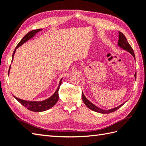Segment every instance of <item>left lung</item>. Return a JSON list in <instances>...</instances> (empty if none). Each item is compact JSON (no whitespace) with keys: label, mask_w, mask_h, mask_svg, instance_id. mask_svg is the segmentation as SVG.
Returning <instances> with one entry per match:
<instances>
[{"label":"left lung","mask_w":146,"mask_h":146,"mask_svg":"<svg viewBox=\"0 0 146 146\" xmlns=\"http://www.w3.org/2000/svg\"><path fill=\"white\" fill-rule=\"evenodd\" d=\"M119 41H118V46L120 47L121 48H122L124 50L128 51L129 52H130L132 56L134 58L135 60V54H134V52L133 51V49L132 48V47L131 46V45L129 44V43L128 42L125 36L123 35V34L121 32H119ZM135 78H136V73H135L134 75ZM82 100L84 102V104H85V105L88 108H89L90 109H91L92 110H94L96 112H98V113H110L111 112H113L115 110H117V109H119V108H120L122 105L124 104L125 102H124L123 104H122L121 105H120L119 106H118L117 107H115L113 108H111V109H109V110H103L101 109V108L97 107V106H95L94 104H93L91 102H90L87 98L85 97V96L83 94V93L82 92Z\"/></svg>","instance_id":"left-lung-1"}]
</instances>
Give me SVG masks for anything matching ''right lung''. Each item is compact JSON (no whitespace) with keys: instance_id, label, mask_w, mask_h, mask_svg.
<instances>
[{"instance_id":"1","label":"right lung","mask_w":146,"mask_h":146,"mask_svg":"<svg viewBox=\"0 0 146 146\" xmlns=\"http://www.w3.org/2000/svg\"><path fill=\"white\" fill-rule=\"evenodd\" d=\"M41 30H42V29L33 30V31H31L29 32L27 34V35L24 36V38L21 39V41L19 42V44L17 45V46L15 48V50L13 52V54H12V61H13L14 56V54L15 52V51H16V49H17L22 44H23L24 42H26L27 40H29V39L32 38L37 33L39 32L40 31H41ZM10 69H11V66H10V67H9V72H8L9 74V71H10ZM62 79L63 78H61L60 81L58 88L56 89V92H54V94L52 95L51 97H49V98L46 99V100H45L40 101V102L27 101V100H21V99L18 98L17 97H15V96H14V97L21 104L23 105L24 107H25L26 108H27V109L31 110V111H36V112H39V111H43L47 110L49 109L50 108L53 107L54 105L57 103L58 98H59L58 91H59V88H60V86L61 85Z\"/></svg>"}]
</instances>
